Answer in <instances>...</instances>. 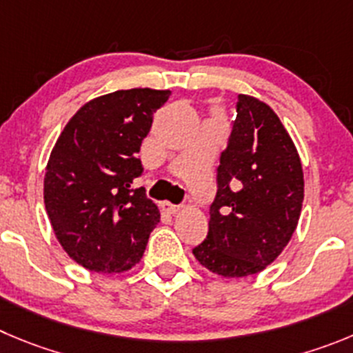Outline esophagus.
Segmentation results:
<instances>
[{
    "label": "esophagus",
    "instance_id": "obj_1",
    "mask_svg": "<svg viewBox=\"0 0 353 353\" xmlns=\"http://www.w3.org/2000/svg\"><path fill=\"white\" fill-rule=\"evenodd\" d=\"M160 207H161V210L167 214H177L181 210V205H174V203H170V202H161Z\"/></svg>",
    "mask_w": 353,
    "mask_h": 353
}]
</instances>
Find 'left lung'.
I'll list each match as a JSON object with an SVG mask.
<instances>
[{
  "mask_svg": "<svg viewBox=\"0 0 353 353\" xmlns=\"http://www.w3.org/2000/svg\"><path fill=\"white\" fill-rule=\"evenodd\" d=\"M303 196L301 160L291 136L268 104L240 94L217 167L209 233L193 254L216 275L259 273L291 240Z\"/></svg>",
  "mask_w": 353,
  "mask_h": 353,
  "instance_id": "8db88e82",
  "label": "left lung"
}]
</instances>
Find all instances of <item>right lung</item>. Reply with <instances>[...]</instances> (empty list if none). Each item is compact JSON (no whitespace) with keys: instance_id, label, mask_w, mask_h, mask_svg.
<instances>
[{"instance_id":"1","label":"right lung","mask_w":353,"mask_h":353,"mask_svg":"<svg viewBox=\"0 0 353 353\" xmlns=\"http://www.w3.org/2000/svg\"><path fill=\"white\" fill-rule=\"evenodd\" d=\"M170 90L130 88L83 104L61 132L45 172V209L71 259L97 273L127 272L141 261L160 210L132 190L153 113Z\"/></svg>"}]
</instances>
